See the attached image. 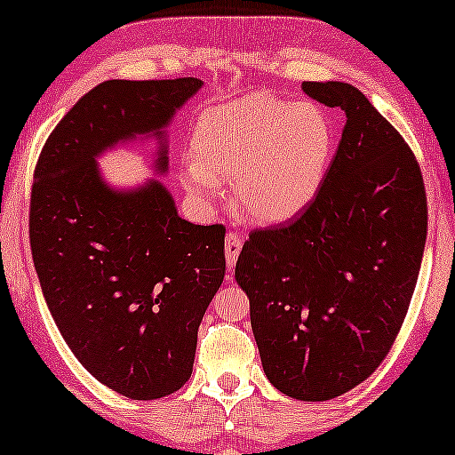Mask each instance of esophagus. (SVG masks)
<instances>
[{
	"mask_svg": "<svg viewBox=\"0 0 455 455\" xmlns=\"http://www.w3.org/2000/svg\"><path fill=\"white\" fill-rule=\"evenodd\" d=\"M241 247H243V236L239 233H235V230L227 233V236H225V255H227V264L228 266L236 264V258H239Z\"/></svg>",
	"mask_w": 455,
	"mask_h": 455,
	"instance_id": "34e87169",
	"label": "esophagus"
}]
</instances>
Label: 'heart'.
<instances>
[{
	"mask_svg": "<svg viewBox=\"0 0 455 455\" xmlns=\"http://www.w3.org/2000/svg\"><path fill=\"white\" fill-rule=\"evenodd\" d=\"M194 161L181 169L183 188L197 200L235 179V202L255 222H283L317 194L334 150V130L313 102L267 92L202 113L194 130Z\"/></svg>",
	"mask_w": 455,
	"mask_h": 455,
	"instance_id": "heart-1",
	"label": "heart"
}]
</instances>
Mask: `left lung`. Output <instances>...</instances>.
I'll list each match as a JSON object with an SVG mask.
<instances>
[{"instance_id": "obj_1", "label": "left lung", "mask_w": 455, "mask_h": 455, "mask_svg": "<svg viewBox=\"0 0 455 455\" xmlns=\"http://www.w3.org/2000/svg\"><path fill=\"white\" fill-rule=\"evenodd\" d=\"M303 92L347 117L313 200L283 225L255 228L235 278L249 297L267 379L303 402L363 383L400 334L427 241V191L400 132L344 82Z\"/></svg>"}]
</instances>
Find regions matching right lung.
<instances>
[{"label": "right lung", "mask_w": 455, "mask_h": 455, "mask_svg": "<svg viewBox=\"0 0 455 455\" xmlns=\"http://www.w3.org/2000/svg\"><path fill=\"white\" fill-rule=\"evenodd\" d=\"M200 86L102 82L55 125L35 166L30 247L51 315L82 367L132 400L164 398L191 377L197 328L225 278L227 228L179 219L158 181L111 191L94 156L158 132Z\"/></svg>", "instance_id": "right-lung-1"}]
</instances>
